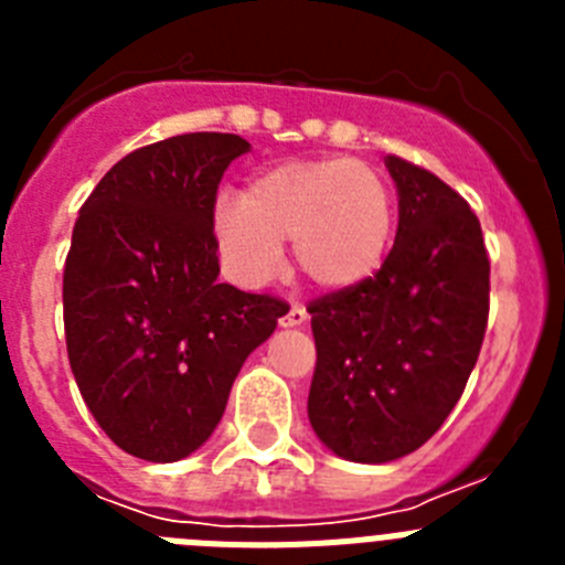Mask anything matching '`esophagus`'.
<instances>
[{
    "label": "esophagus",
    "instance_id": "1",
    "mask_svg": "<svg viewBox=\"0 0 565 565\" xmlns=\"http://www.w3.org/2000/svg\"><path fill=\"white\" fill-rule=\"evenodd\" d=\"M306 322H308V311L302 306H297V302H294V306L282 313V319H279V326L282 328H302Z\"/></svg>",
    "mask_w": 565,
    "mask_h": 565
}]
</instances>
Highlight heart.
<instances>
[{
	"mask_svg": "<svg viewBox=\"0 0 565 565\" xmlns=\"http://www.w3.org/2000/svg\"><path fill=\"white\" fill-rule=\"evenodd\" d=\"M396 201L376 167L351 158L282 161L259 169L237 201L212 214L214 246L239 286H268L291 239L299 271L322 291H351L391 252Z\"/></svg>",
	"mask_w": 565,
	"mask_h": 565,
	"instance_id": "1",
	"label": "heart"
}]
</instances>
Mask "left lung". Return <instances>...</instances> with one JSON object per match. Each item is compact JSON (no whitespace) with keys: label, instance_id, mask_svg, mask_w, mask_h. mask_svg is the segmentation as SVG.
<instances>
[{"label":"left lung","instance_id":"obj_1","mask_svg":"<svg viewBox=\"0 0 565 565\" xmlns=\"http://www.w3.org/2000/svg\"><path fill=\"white\" fill-rule=\"evenodd\" d=\"M398 194L393 252L351 291L317 299L308 418L333 456H411L450 416L478 362L489 313L481 223L427 169L384 158Z\"/></svg>","mask_w":565,"mask_h":565}]
</instances>
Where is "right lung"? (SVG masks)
<instances>
[{
	"instance_id": "right-lung-1",
	"label": "right lung",
	"mask_w": 565,
	"mask_h": 565,
	"mask_svg": "<svg viewBox=\"0 0 565 565\" xmlns=\"http://www.w3.org/2000/svg\"><path fill=\"white\" fill-rule=\"evenodd\" d=\"M248 149L226 132L149 143L78 212L64 266L70 367L98 427L143 461L201 450L248 353L288 311L217 279V183Z\"/></svg>"
}]
</instances>
